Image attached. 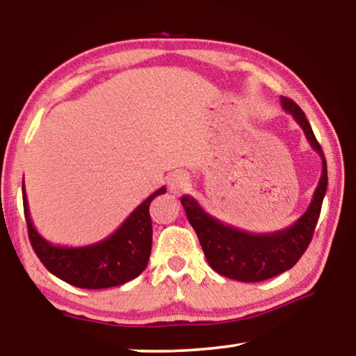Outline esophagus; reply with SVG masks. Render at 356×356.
I'll return each mask as SVG.
<instances>
[{"instance_id":"esophagus-1","label":"esophagus","mask_w":356,"mask_h":356,"mask_svg":"<svg viewBox=\"0 0 356 356\" xmlns=\"http://www.w3.org/2000/svg\"><path fill=\"white\" fill-rule=\"evenodd\" d=\"M188 185H190V177L188 174L184 171H176L168 177V186H170V190L172 193H176V195L185 191L188 188Z\"/></svg>"}]
</instances>
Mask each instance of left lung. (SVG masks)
<instances>
[{"label": "left lung", "instance_id": "left-lung-1", "mask_svg": "<svg viewBox=\"0 0 356 356\" xmlns=\"http://www.w3.org/2000/svg\"><path fill=\"white\" fill-rule=\"evenodd\" d=\"M282 110L292 114L311 147L321 155L322 176L306 212L289 227L275 232L252 234L215 218L204 210L195 197L185 195L180 202L190 225L195 229L210 267L226 278L242 282L270 280L292 268L311 243L312 234L321 216L322 202L327 193L328 174L323 150L301 108L293 100L282 97Z\"/></svg>", "mask_w": 356, "mask_h": 356}]
</instances>
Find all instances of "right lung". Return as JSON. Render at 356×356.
Wrapping results in <instances>:
<instances>
[{"instance_id": "obj_1", "label": "right lung", "mask_w": 356, "mask_h": 356, "mask_svg": "<svg viewBox=\"0 0 356 356\" xmlns=\"http://www.w3.org/2000/svg\"><path fill=\"white\" fill-rule=\"evenodd\" d=\"M22 190L33 250L48 272L59 280L81 289H106L125 284L144 272L152 250L149 206L155 196L165 195V186L143 201L111 236L86 246L53 245L42 237L29 215L25 182Z\"/></svg>"}]
</instances>
